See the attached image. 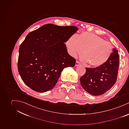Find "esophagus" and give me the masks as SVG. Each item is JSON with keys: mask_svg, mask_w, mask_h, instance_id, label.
Returning a JSON list of instances; mask_svg holds the SVG:
<instances>
[{"mask_svg": "<svg viewBox=\"0 0 129 129\" xmlns=\"http://www.w3.org/2000/svg\"><path fill=\"white\" fill-rule=\"evenodd\" d=\"M81 65V63L79 62H78V61H76V64H75V66L76 67H77V66H79V65Z\"/></svg>", "mask_w": 129, "mask_h": 129, "instance_id": "34e87169", "label": "esophagus"}]
</instances>
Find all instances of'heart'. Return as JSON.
Here are the masks:
<instances>
[{
    "label": "heart",
    "instance_id": "1",
    "mask_svg": "<svg viewBox=\"0 0 129 129\" xmlns=\"http://www.w3.org/2000/svg\"><path fill=\"white\" fill-rule=\"evenodd\" d=\"M65 44L69 54L74 57L83 53L80 60L89 63L93 67H100L105 64L111 57L113 48L110 43L100 37L91 33L83 32L80 36L73 35Z\"/></svg>",
    "mask_w": 129,
    "mask_h": 129
}]
</instances>
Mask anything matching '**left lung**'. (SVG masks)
Masks as SVG:
<instances>
[{
	"label": "left lung",
	"instance_id": "left-lung-1",
	"mask_svg": "<svg viewBox=\"0 0 129 129\" xmlns=\"http://www.w3.org/2000/svg\"><path fill=\"white\" fill-rule=\"evenodd\" d=\"M118 52L113 48L110 59L102 66L86 68V73L80 78V83L86 92L93 95H100L114 85L119 66Z\"/></svg>",
	"mask_w": 129,
	"mask_h": 129
}]
</instances>
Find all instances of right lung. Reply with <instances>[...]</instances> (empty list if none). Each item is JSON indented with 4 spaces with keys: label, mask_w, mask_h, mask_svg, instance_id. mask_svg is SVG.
Segmentation results:
<instances>
[{
    "label": "right lung",
    "mask_w": 129,
    "mask_h": 129,
    "mask_svg": "<svg viewBox=\"0 0 129 129\" xmlns=\"http://www.w3.org/2000/svg\"><path fill=\"white\" fill-rule=\"evenodd\" d=\"M78 30L75 26L48 24L27 36L19 47L18 69L24 83L44 92L53 88L63 70L74 67L76 60L64 43Z\"/></svg>",
    "instance_id": "add662e5"
}]
</instances>
